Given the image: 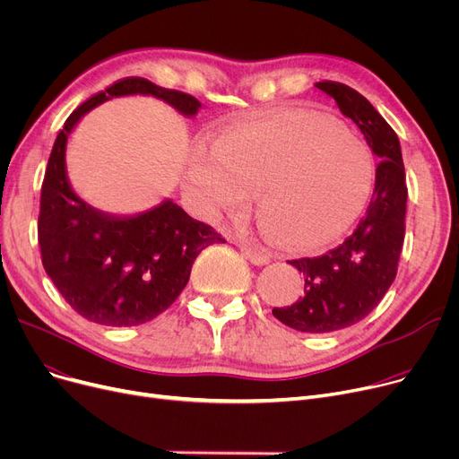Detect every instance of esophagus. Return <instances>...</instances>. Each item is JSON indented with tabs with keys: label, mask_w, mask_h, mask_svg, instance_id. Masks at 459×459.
I'll list each match as a JSON object with an SVG mask.
<instances>
[{
	"label": "esophagus",
	"mask_w": 459,
	"mask_h": 459,
	"mask_svg": "<svg viewBox=\"0 0 459 459\" xmlns=\"http://www.w3.org/2000/svg\"><path fill=\"white\" fill-rule=\"evenodd\" d=\"M238 247H239V251L244 253V256H246L249 262L255 264V266H264V264L270 262V255H268L266 251H264L262 247H258V246L238 244Z\"/></svg>",
	"instance_id": "1"
}]
</instances>
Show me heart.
<instances>
[{
  "label": "heart",
  "mask_w": 459,
  "mask_h": 459,
  "mask_svg": "<svg viewBox=\"0 0 459 459\" xmlns=\"http://www.w3.org/2000/svg\"><path fill=\"white\" fill-rule=\"evenodd\" d=\"M191 152L184 195L204 220L246 210L279 242L316 247L339 238L365 208L374 184L367 144L333 118L275 111L238 120Z\"/></svg>",
  "instance_id": "obj_1"
}]
</instances>
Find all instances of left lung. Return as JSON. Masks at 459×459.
I'll list each match as a JSON object with an SVG mask.
<instances>
[{
	"label": "left lung",
	"instance_id": "1",
	"mask_svg": "<svg viewBox=\"0 0 459 459\" xmlns=\"http://www.w3.org/2000/svg\"><path fill=\"white\" fill-rule=\"evenodd\" d=\"M316 87L353 120L379 156L372 199L353 234L322 256L290 260L305 277V292L296 303L273 308V316L288 327L331 333L368 316L391 288L405 236L407 186L400 141L387 120L344 83L320 82Z\"/></svg>",
	"mask_w": 459,
	"mask_h": 459
}]
</instances>
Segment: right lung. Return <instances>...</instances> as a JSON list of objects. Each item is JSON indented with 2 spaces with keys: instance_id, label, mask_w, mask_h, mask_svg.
Here are the masks:
<instances>
[{
  "instance_id": "1",
  "label": "right lung",
  "mask_w": 459,
  "mask_h": 459,
  "mask_svg": "<svg viewBox=\"0 0 459 459\" xmlns=\"http://www.w3.org/2000/svg\"><path fill=\"white\" fill-rule=\"evenodd\" d=\"M125 94H152L184 115H195L201 108L191 94L144 78L120 80L94 94L72 111L54 143L39 213L46 273L78 315L111 327L154 320L180 296L199 253L225 244L221 234L171 201L135 217H115L96 212L72 191L65 171L68 134L89 109Z\"/></svg>"
}]
</instances>
